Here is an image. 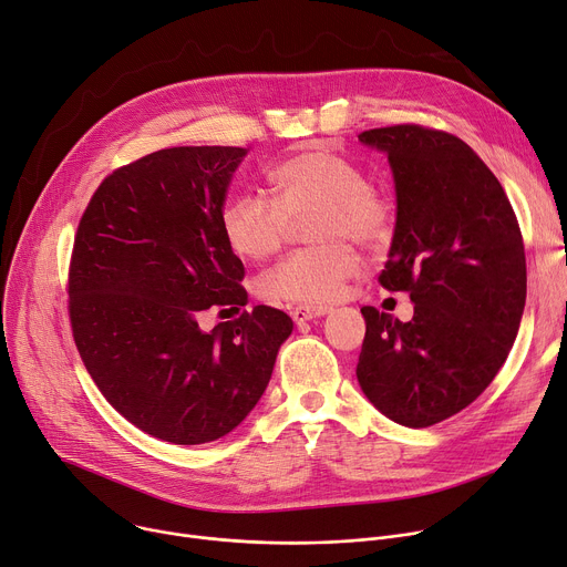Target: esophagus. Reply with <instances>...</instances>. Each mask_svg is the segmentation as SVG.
Listing matches in <instances>:
<instances>
[{"label": "esophagus", "mask_w": 567, "mask_h": 567, "mask_svg": "<svg viewBox=\"0 0 567 567\" xmlns=\"http://www.w3.org/2000/svg\"><path fill=\"white\" fill-rule=\"evenodd\" d=\"M329 313V309H322V307H297L292 309V320L295 324H303V322H311L316 318H324Z\"/></svg>", "instance_id": "obj_1"}]
</instances>
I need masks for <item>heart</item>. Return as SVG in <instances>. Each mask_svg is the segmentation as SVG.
Returning <instances> with one entry per match:
<instances>
[{
	"mask_svg": "<svg viewBox=\"0 0 567 567\" xmlns=\"http://www.w3.org/2000/svg\"><path fill=\"white\" fill-rule=\"evenodd\" d=\"M272 199L256 190L236 193L223 210L227 245L243 258L264 260L281 249L295 220L315 210L307 234L318 245L297 249L256 281L264 299L329 303L342 297L359 260L350 238L377 245L388 231V206L368 188L365 174L329 150H303L268 172Z\"/></svg>",
	"mask_w": 567,
	"mask_h": 567,
	"instance_id": "b5f03b06",
	"label": "heart"
}]
</instances>
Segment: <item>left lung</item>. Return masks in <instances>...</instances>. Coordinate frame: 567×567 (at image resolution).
Instances as JSON below:
<instances>
[{
  "mask_svg": "<svg viewBox=\"0 0 567 567\" xmlns=\"http://www.w3.org/2000/svg\"><path fill=\"white\" fill-rule=\"evenodd\" d=\"M359 141L388 156L395 182L379 281L415 307L409 322L361 309L357 377L377 411L422 429L472 404L504 365L527 299L525 245L502 184L461 138L398 124Z\"/></svg>",
  "mask_w": 567,
  "mask_h": 567,
  "instance_id": "8db88e82",
  "label": "left lung"
}]
</instances>
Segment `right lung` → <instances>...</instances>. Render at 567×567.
I'll return each mask as SVG.
<instances>
[{"instance_id":"1","label":"right lung","mask_w":567,"mask_h":567,"mask_svg":"<svg viewBox=\"0 0 567 567\" xmlns=\"http://www.w3.org/2000/svg\"><path fill=\"white\" fill-rule=\"evenodd\" d=\"M243 147H169L115 169L72 251L70 320L85 370L128 422L172 445L234 431L270 383L292 320L254 307L202 331L210 307L247 303L223 210Z\"/></svg>"}]
</instances>
